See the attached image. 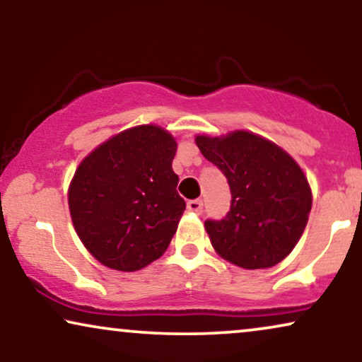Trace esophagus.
Segmentation results:
<instances>
[{"label":"esophagus","mask_w":362,"mask_h":362,"mask_svg":"<svg viewBox=\"0 0 362 362\" xmlns=\"http://www.w3.org/2000/svg\"><path fill=\"white\" fill-rule=\"evenodd\" d=\"M187 209L191 212H196V214H201L202 212V201L201 199H192L187 202Z\"/></svg>","instance_id":"1"}]
</instances>
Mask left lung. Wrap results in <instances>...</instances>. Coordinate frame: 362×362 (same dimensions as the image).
Here are the masks:
<instances>
[{
    "instance_id": "8db88e82",
    "label": "left lung",
    "mask_w": 362,
    "mask_h": 362,
    "mask_svg": "<svg viewBox=\"0 0 362 362\" xmlns=\"http://www.w3.org/2000/svg\"><path fill=\"white\" fill-rule=\"evenodd\" d=\"M230 187V209L204 222L217 254L242 269H269L293 250L311 211V189L293 158L249 132L197 136Z\"/></svg>"
}]
</instances>
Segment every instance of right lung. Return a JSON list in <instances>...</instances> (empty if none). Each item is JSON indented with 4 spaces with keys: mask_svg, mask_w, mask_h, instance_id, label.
<instances>
[{
    "mask_svg": "<svg viewBox=\"0 0 362 362\" xmlns=\"http://www.w3.org/2000/svg\"><path fill=\"white\" fill-rule=\"evenodd\" d=\"M176 141L155 125L118 133L77 168L69 209L87 250L105 267L140 270L160 259L186 202L173 171Z\"/></svg>",
    "mask_w": 362,
    "mask_h": 362,
    "instance_id": "obj_1",
    "label": "right lung"
}]
</instances>
